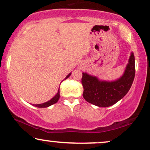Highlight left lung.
<instances>
[{
  "mask_svg": "<svg viewBox=\"0 0 150 150\" xmlns=\"http://www.w3.org/2000/svg\"><path fill=\"white\" fill-rule=\"evenodd\" d=\"M135 74V56L132 53L123 75L114 82L99 81L96 77L83 73V97L87 102L99 107L112 106L128 93L133 82Z\"/></svg>",
  "mask_w": 150,
  "mask_h": 150,
  "instance_id": "obj_1",
  "label": "left lung"
}]
</instances>
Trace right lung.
Wrapping results in <instances>:
<instances>
[{
    "instance_id": "obj_1",
    "label": "right lung",
    "mask_w": 150,
    "mask_h": 150,
    "mask_svg": "<svg viewBox=\"0 0 150 150\" xmlns=\"http://www.w3.org/2000/svg\"><path fill=\"white\" fill-rule=\"evenodd\" d=\"M70 74H71V73L68 74V75L66 76V77H65V78L64 79V80H65V79L68 78V77L70 75ZM59 97H60V90H59V89H58L57 94H56V95L55 96V97H53V99H51V100L49 101H47V102L44 103V104H35V105H34V106H37V107H39V108H46V107H48V106H51V105H52L53 104H56V103L58 101V99H59Z\"/></svg>"
}]
</instances>
